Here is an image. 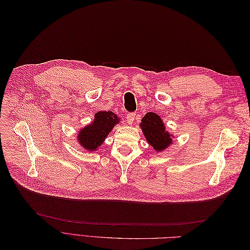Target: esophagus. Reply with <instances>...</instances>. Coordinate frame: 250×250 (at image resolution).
<instances>
[{
  "mask_svg": "<svg viewBox=\"0 0 250 250\" xmlns=\"http://www.w3.org/2000/svg\"><path fill=\"white\" fill-rule=\"evenodd\" d=\"M134 119H135V113H128L126 117V122L128 123V125H131L134 122Z\"/></svg>",
  "mask_w": 250,
  "mask_h": 250,
  "instance_id": "esophagus-1",
  "label": "esophagus"
}]
</instances>
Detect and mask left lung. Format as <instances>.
Masks as SVG:
<instances>
[{"label":"left lung","instance_id":"left-lung-1","mask_svg":"<svg viewBox=\"0 0 250 250\" xmlns=\"http://www.w3.org/2000/svg\"><path fill=\"white\" fill-rule=\"evenodd\" d=\"M140 128L145 135L146 141L156 152H163L165 149L172 145L174 135L166 130L165 123L156 113L147 112L142 119Z\"/></svg>","mask_w":250,"mask_h":250}]
</instances>
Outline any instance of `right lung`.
Returning a JSON list of instances; mask_svg holds the SVG:
<instances>
[{
    "label": "right lung",
    "mask_w": 250,
    "mask_h": 250,
    "mask_svg": "<svg viewBox=\"0 0 250 250\" xmlns=\"http://www.w3.org/2000/svg\"><path fill=\"white\" fill-rule=\"evenodd\" d=\"M120 122L121 118L112 111H98L92 123L79 130L77 142L86 152L96 151L107 138L112 128Z\"/></svg>",
    "instance_id": "right-lung-1"
}]
</instances>
